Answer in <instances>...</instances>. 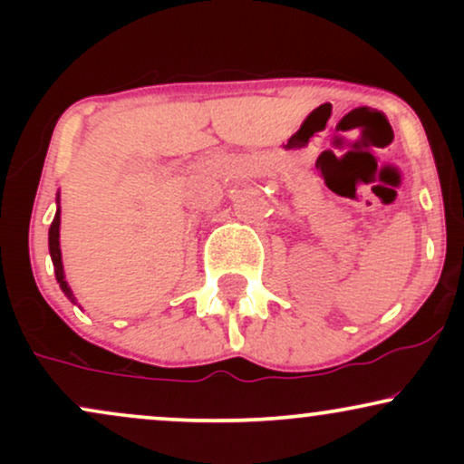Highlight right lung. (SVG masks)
Returning <instances> with one entry per match:
<instances>
[{
  "mask_svg": "<svg viewBox=\"0 0 464 464\" xmlns=\"http://www.w3.org/2000/svg\"><path fill=\"white\" fill-rule=\"evenodd\" d=\"M58 228H61V209H56V216H54V220H52V227H50V255H52V264H54V273H56L58 285H61V290L65 292V296H67L69 301L76 303V299H73L72 287H69L67 281H65V273H63L61 242H58L61 233H58Z\"/></svg>",
  "mask_w": 464,
  "mask_h": 464,
  "instance_id": "1",
  "label": "right lung"
}]
</instances>
